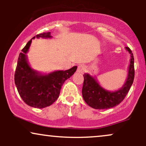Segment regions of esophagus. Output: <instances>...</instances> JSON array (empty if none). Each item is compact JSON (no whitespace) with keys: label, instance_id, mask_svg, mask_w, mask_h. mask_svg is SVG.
<instances>
[{"label":"esophagus","instance_id":"obj_1","mask_svg":"<svg viewBox=\"0 0 146 146\" xmlns=\"http://www.w3.org/2000/svg\"><path fill=\"white\" fill-rule=\"evenodd\" d=\"M78 73H84L85 71H86V66L84 64H80L78 67Z\"/></svg>","mask_w":146,"mask_h":146}]
</instances>
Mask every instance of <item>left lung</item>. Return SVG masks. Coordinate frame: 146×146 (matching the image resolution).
Returning a JSON list of instances; mask_svg holds the SVG:
<instances>
[{"label": "left lung", "instance_id": "left-lung-1", "mask_svg": "<svg viewBox=\"0 0 146 146\" xmlns=\"http://www.w3.org/2000/svg\"><path fill=\"white\" fill-rule=\"evenodd\" d=\"M130 54V64L128 70V77L124 84L119 89L109 91L104 88L99 84L95 77L89 73L84 74L82 96L85 102L89 106L95 109H108L119 104L128 94L135 78L134 57L130 48L125 47Z\"/></svg>", "mask_w": 146, "mask_h": 146}]
</instances>
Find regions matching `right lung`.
<instances>
[{
    "label": "right lung",
    "instance_id": "right-lung-1",
    "mask_svg": "<svg viewBox=\"0 0 146 146\" xmlns=\"http://www.w3.org/2000/svg\"><path fill=\"white\" fill-rule=\"evenodd\" d=\"M51 38V33L36 35L27 43L18 59L14 81L20 96L26 104L37 108L51 106L59 97L61 87L67 79L74 74L77 66L66 71H56L43 74L33 69L27 60V53L35 38Z\"/></svg>",
    "mask_w": 146,
    "mask_h": 146
}]
</instances>
